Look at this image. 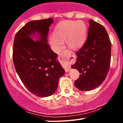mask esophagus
<instances>
[{
    "label": "esophagus",
    "mask_w": 123,
    "mask_h": 123,
    "mask_svg": "<svg viewBox=\"0 0 123 123\" xmlns=\"http://www.w3.org/2000/svg\"><path fill=\"white\" fill-rule=\"evenodd\" d=\"M73 53L69 50H64L60 54L59 57H60V58H61L64 61H65L66 63L64 65V68L66 72H68L70 69L69 63L71 62V61L73 60Z\"/></svg>",
    "instance_id": "1"
}]
</instances>
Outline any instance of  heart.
<instances>
[{
    "label": "heart",
    "instance_id": "1",
    "mask_svg": "<svg viewBox=\"0 0 123 123\" xmlns=\"http://www.w3.org/2000/svg\"><path fill=\"white\" fill-rule=\"evenodd\" d=\"M87 26L82 21H64L57 25L49 42L55 51L62 49L65 41L68 47L78 50L83 46L87 37Z\"/></svg>",
    "mask_w": 123,
    "mask_h": 123
}]
</instances>
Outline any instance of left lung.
Wrapping results in <instances>:
<instances>
[{
  "label": "left lung",
  "mask_w": 123,
  "mask_h": 123,
  "mask_svg": "<svg viewBox=\"0 0 123 123\" xmlns=\"http://www.w3.org/2000/svg\"><path fill=\"white\" fill-rule=\"evenodd\" d=\"M88 37L76 52L77 60L72 68L78 70L74 85L81 91L94 90L104 82L109 70L111 42L105 27L90 19Z\"/></svg>",
  "instance_id": "1"
}]
</instances>
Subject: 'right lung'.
I'll list each match as a JSON object with an SVG mask.
<instances>
[{
    "label": "right lung",
    "mask_w": 123,
    "mask_h": 123,
    "mask_svg": "<svg viewBox=\"0 0 123 123\" xmlns=\"http://www.w3.org/2000/svg\"><path fill=\"white\" fill-rule=\"evenodd\" d=\"M51 18L28 22L15 35L12 59L17 73L26 88L34 95L46 97L57 90L59 79L65 73L57 54L47 43ZM39 36L37 41L31 37Z\"/></svg>",
    "instance_id": "obj_1"
}]
</instances>
